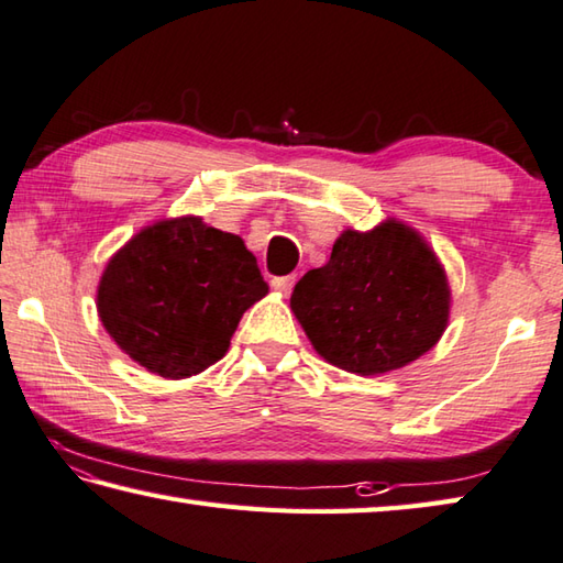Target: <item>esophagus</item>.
Listing matches in <instances>:
<instances>
[{
  "instance_id": "obj_1",
  "label": "esophagus",
  "mask_w": 563,
  "mask_h": 563,
  "mask_svg": "<svg viewBox=\"0 0 563 563\" xmlns=\"http://www.w3.org/2000/svg\"><path fill=\"white\" fill-rule=\"evenodd\" d=\"M273 288L278 290V292H283V295H290V290H292V285H295V275H283V278H273Z\"/></svg>"
}]
</instances>
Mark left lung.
Listing matches in <instances>:
<instances>
[{"label":"left lung","mask_w":563,"mask_h":563,"mask_svg":"<svg viewBox=\"0 0 563 563\" xmlns=\"http://www.w3.org/2000/svg\"><path fill=\"white\" fill-rule=\"evenodd\" d=\"M290 308L322 360L374 376L441 340L451 288L418 231L388 219L366 233L342 231L330 261L295 285Z\"/></svg>","instance_id":"left-lung-1"}]
</instances>
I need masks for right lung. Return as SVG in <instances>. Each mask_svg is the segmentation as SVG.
I'll return each instance as SVG.
<instances>
[{"label":"right lung","instance_id":"1","mask_svg":"<svg viewBox=\"0 0 563 563\" xmlns=\"http://www.w3.org/2000/svg\"><path fill=\"white\" fill-rule=\"evenodd\" d=\"M268 292L255 255L199 217L157 221L108 261L98 314L147 372L187 379L227 354L243 312Z\"/></svg>","mask_w":563,"mask_h":563}]
</instances>
